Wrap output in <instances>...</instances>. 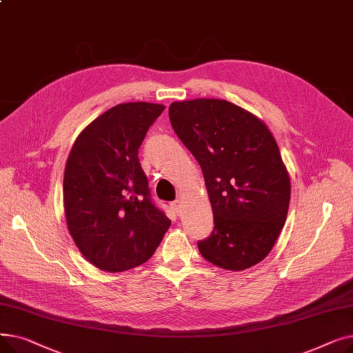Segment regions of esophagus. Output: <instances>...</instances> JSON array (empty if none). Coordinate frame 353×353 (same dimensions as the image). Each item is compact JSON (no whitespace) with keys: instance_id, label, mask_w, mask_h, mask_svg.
I'll list each match as a JSON object with an SVG mask.
<instances>
[{"instance_id":"obj_1","label":"esophagus","mask_w":353,"mask_h":353,"mask_svg":"<svg viewBox=\"0 0 353 353\" xmlns=\"http://www.w3.org/2000/svg\"><path fill=\"white\" fill-rule=\"evenodd\" d=\"M170 208H172V210H173L177 216L181 214V206H180V201H179V200L172 201V203H170Z\"/></svg>"}]
</instances>
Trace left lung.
<instances>
[{"label":"left lung","mask_w":353,"mask_h":353,"mask_svg":"<svg viewBox=\"0 0 353 353\" xmlns=\"http://www.w3.org/2000/svg\"><path fill=\"white\" fill-rule=\"evenodd\" d=\"M172 127L201 167L214 228L197 246L229 270L254 266L285 226L290 181L269 128L226 100L197 99L169 107Z\"/></svg>","instance_id":"obj_1"}]
</instances>
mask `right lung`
I'll list each match as a JSON object with an SVG mask.
<instances>
[{
  "label": "right lung",
  "instance_id": "right-lung-1",
  "mask_svg": "<svg viewBox=\"0 0 353 353\" xmlns=\"http://www.w3.org/2000/svg\"><path fill=\"white\" fill-rule=\"evenodd\" d=\"M163 110L143 101L114 105L71 148L64 172L67 225L83 256L101 270L124 272L147 262L170 228L139 159Z\"/></svg>",
  "mask_w": 353,
  "mask_h": 353
}]
</instances>
